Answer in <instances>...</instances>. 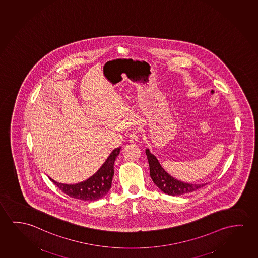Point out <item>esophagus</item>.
Returning <instances> with one entry per match:
<instances>
[{"label": "esophagus", "instance_id": "34e87169", "mask_svg": "<svg viewBox=\"0 0 258 258\" xmlns=\"http://www.w3.org/2000/svg\"><path fill=\"white\" fill-rule=\"evenodd\" d=\"M128 141L131 143H137L139 141V135H138L137 131H133L131 134H130Z\"/></svg>", "mask_w": 258, "mask_h": 258}]
</instances>
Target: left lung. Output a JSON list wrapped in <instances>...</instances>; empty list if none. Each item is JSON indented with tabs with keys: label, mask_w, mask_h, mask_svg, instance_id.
Returning a JSON list of instances; mask_svg holds the SVG:
<instances>
[{
	"label": "left lung",
	"mask_w": 258,
	"mask_h": 258,
	"mask_svg": "<svg viewBox=\"0 0 258 258\" xmlns=\"http://www.w3.org/2000/svg\"><path fill=\"white\" fill-rule=\"evenodd\" d=\"M146 155L149 163L151 178L155 185L158 186L163 193L170 196L187 194L206 185V184H189V183L182 182L180 180L176 179L163 170V167L161 166V164L159 163L158 160L156 159L155 155L151 154L150 151L148 149L146 150Z\"/></svg>",
	"instance_id": "obj_1"
}]
</instances>
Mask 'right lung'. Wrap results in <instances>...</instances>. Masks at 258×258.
<instances>
[{
  "label": "right lung",
  "mask_w": 258,
  "mask_h": 258,
  "mask_svg": "<svg viewBox=\"0 0 258 258\" xmlns=\"http://www.w3.org/2000/svg\"><path fill=\"white\" fill-rule=\"evenodd\" d=\"M120 149L121 147L115 148L99 170L83 182L70 185V184L56 182L55 180H53L52 178L50 179L59 187L60 190L68 196H70L71 198L80 199L83 201L98 200L107 194L108 191L111 188L112 177L114 174L113 165H114L115 159L117 158V156L119 155Z\"/></svg>",
  "instance_id": "1"
}]
</instances>
